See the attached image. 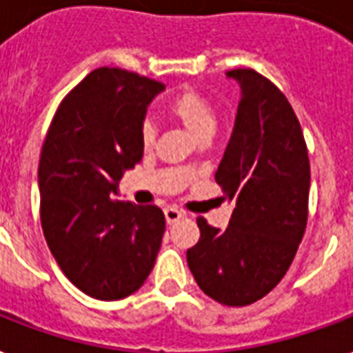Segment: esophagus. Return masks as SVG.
Here are the masks:
<instances>
[{"label": "esophagus", "mask_w": 353, "mask_h": 353, "mask_svg": "<svg viewBox=\"0 0 353 353\" xmlns=\"http://www.w3.org/2000/svg\"><path fill=\"white\" fill-rule=\"evenodd\" d=\"M163 214H165V221H168L169 225H173V223H176L179 219H182L184 217V212H180L179 208H173V206H169L163 210Z\"/></svg>", "instance_id": "34e87169"}]
</instances>
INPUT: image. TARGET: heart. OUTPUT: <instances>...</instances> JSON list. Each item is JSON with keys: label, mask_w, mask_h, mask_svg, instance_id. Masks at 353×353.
<instances>
[{"label": "heart", "mask_w": 353, "mask_h": 353, "mask_svg": "<svg viewBox=\"0 0 353 353\" xmlns=\"http://www.w3.org/2000/svg\"><path fill=\"white\" fill-rule=\"evenodd\" d=\"M165 112L168 116L182 123L196 139L210 138L217 127V110L212 99L195 88H184L171 95L165 103ZM141 145L145 149H151L154 139H157V130L152 123L145 121L139 130Z\"/></svg>", "instance_id": "obj_1"}]
</instances>
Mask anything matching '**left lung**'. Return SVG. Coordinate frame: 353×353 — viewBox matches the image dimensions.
Listing matches in <instances>:
<instances>
[{"label": "left lung", "instance_id": "left-lung-1", "mask_svg": "<svg viewBox=\"0 0 353 353\" xmlns=\"http://www.w3.org/2000/svg\"><path fill=\"white\" fill-rule=\"evenodd\" d=\"M226 75L239 81L241 99L215 182L236 208L226 230L196 219L201 239L188 265L210 299L241 307L270 293L293 263L311 173L299 117L280 88L250 68Z\"/></svg>", "mask_w": 353, "mask_h": 353}]
</instances>
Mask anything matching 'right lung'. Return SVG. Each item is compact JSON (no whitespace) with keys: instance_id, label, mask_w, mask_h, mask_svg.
I'll list each match as a JSON object with an SVG mask.
<instances>
[{"instance_id":"obj_1","label":"right lung","mask_w":353,"mask_h":353,"mask_svg":"<svg viewBox=\"0 0 353 353\" xmlns=\"http://www.w3.org/2000/svg\"><path fill=\"white\" fill-rule=\"evenodd\" d=\"M163 88L121 68H97L62 99L43 139V236L68 280L92 299L132 294L157 261L163 212L114 195L123 171L141 162L147 105Z\"/></svg>"}]
</instances>
